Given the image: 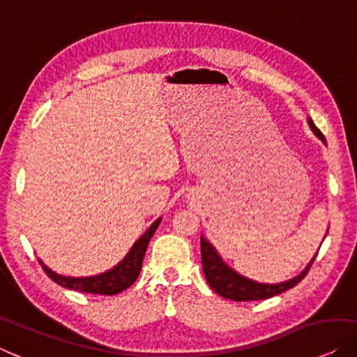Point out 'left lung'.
<instances>
[{
	"label": "left lung",
	"instance_id": "1",
	"mask_svg": "<svg viewBox=\"0 0 357 357\" xmlns=\"http://www.w3.org/2000/svg\"><path fill=\"white\" fill-rule=\"evenodd\" d=\"M309 126H311L314 133H316L320 140L325 142L322 132L314 126L312 119H309ZM314 259H316V256L312 257V261L309 262L307 267L298 277L291 278V280L275 283V285H267V283H257L255 280H250V278L241 277L240 273L231 271L229 266L224 264V261L220 259V256L211 246V243L201 236V261H203L206 280H208L209 287L217 294H220L222 298L231 299V301H257V299H267L290 290V288L296 287L307 275Z\"/></svg>",
	"mask_w": 357,
	"mask_h": 357
}]
</instances>
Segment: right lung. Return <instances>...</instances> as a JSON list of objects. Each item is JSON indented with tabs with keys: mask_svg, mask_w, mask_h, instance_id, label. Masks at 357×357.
<instances>
[{
	"mask_svg": "<svg viewBox=\"0 0 357 357\" xmlns=\"http://www.w3.org/2000/svg\"><path fill=\"white\" fill-rule=\"evenodd\" d=\"M159 224H161V219L154 222V224L146 230V234H144L140 240H137V243L132 246V250L128 251L126 259H123L121 264L116 266L114 268H111V271L101 273V275L79 277V278L64 277L51 271V268L46 267L41 261L38 262L51 280L56 282L61 287L69 288V290L91 293V294H117L123 290H127L130 285H133L138 275H140L143 257H144V252H146L148 243L151 240V236L154 235V231H156Z\"/></svg>",
	"mask_w": 357,
	"mask_h": 357,
	"instance_id": "right-lung-1",
	"label": "right lung"
}]
</instances>
